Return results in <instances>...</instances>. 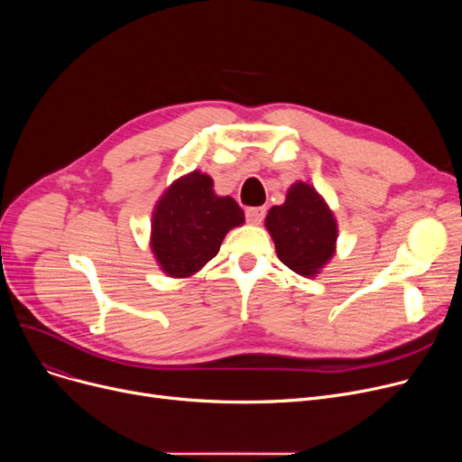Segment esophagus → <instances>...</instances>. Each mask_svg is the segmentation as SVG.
I'll return each instance as SVG.
<instances>
[{
  "mask_svg": "<svg viewBox=\"0 0 462 462\" xmlns=\"http://www.w3.org/2000/svg\"><path fill=\"white\" fill-rule=\"evenodd\" d=\"M245 217H247V221H249V223H253V225H260V223L263 221V217H265V208H263V206H258V208H247Z\"/></svg>",
  "mask_w": 462,
  "mask_h": 462,
  "instance_id": "esophagus-1",
  "label": "esophagus"
}]
</instances>
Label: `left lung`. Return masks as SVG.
I'll return each mask as SVG.
<instances>
[{"instance_id": "8db88e82", "label": "left lung", "mask_w": 462, "mask_h": 462, "mask_svg": "<svg viewBox=\"0 0 462 462\" xmlns=\"http://www.w3.org/2000/svg\"><path fill=\"white\" fill-rule=\"evenodd\" d=\"M277 256L290 270L312 277L335 253L337 225L326 202L310 185L290 187L286 202L265 217Z\"/></svg>"}]
</instances>
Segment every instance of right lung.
<instances>
[{
    "mask_svg": "<svg viewBox=\"0 0 462 462\" xmlns=\"http://www.w3.org/2000/svg\"><path fill=\"white\" fill-rule=\"evenodd\" d=\"M244 221V209L234 199L217 197L211 178L192 172L174 181L159 200L152 247L170 277H187L209 262L226 232Z\"/></svg>",
    "mask_w": 462,
    "mask_h": 462,
    "instance_id": "1",
    "label": "right lung"
}]
</instances>
